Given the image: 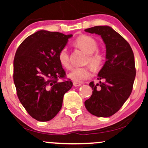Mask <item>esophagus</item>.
I'll return each instance as SVG.
<instances>
[{
	"label": "esophagus",
	"mask_w": 148,
	"mask_h": 148,
	"mask_svg": "<svg viewBox=\"0 0 148 148\" xmlns=\"http://www.w3.org/2000/svg\"><path fill=\"white\" fill-rule=\"evenodd\" d=\"M73 86L75 87H78V86H82V84H80V83H77V82H73Z\"/></svg>",
	"instance_id": "1"
}]
</instances>
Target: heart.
<instances>
[{
    "instance_id": "b5f03b06",
    "label": "heart",
    "mask_w": 148,
    "mask_h": 148,
    "mask_svg": "<svg viewBox=\"0 0 148 148\" xmlns=\"http://www.w3.org/2000/svg\"><path fill=\"white\" fill-rule=\"evenodd\" d=\"M75 45L88 54V62L93 68L100 67L104 60V56L100 52L96 51L98 44L95 39L89 36H81L75 41ZM58 58L60 64L64 68L69 69L71 63L67 48L66 47L62 48L58 53ZM92 75V71L88 67H73L68 74V77L75 82L81 83L90 78Z\"/></svg>"
}]
</instances>
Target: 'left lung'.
Instances as JSON below:
<instances>
[{
  "instance_id": "1",
  "label": "left lung",
  "mask_w": 148,
  "mask_h": 148,
  "mask_svg": "<svg viewBox=\"0 0 148 148\" xmlns=\"http://www.w3.org/2000/svg\"><path fill=\"white\" fill-rule=\"evenodd\" d=\"M100 36L106 45V62L98 74L99 84L90 83L92 95L85 101L89 112L98 117L115 114L131 94L136 70L130 45L120 34L108 25L85 29Z\"/></svg>"
}]
</instances>
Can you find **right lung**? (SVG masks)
<instances>
[{
    "instance_id": "1",
    "label": "right lung",
    "mask_w": 148,
    "mask_h": 148,
    "mask_svg": "<svg viewBox=\"0 0 148 148\" xmlns=\"http://www.w3.org/2000/svg\"><path fill=\"white\" fill-rule=\"evenodd\" d=\"M72 34L40 30L23 40L13 61V80L18 98L32 118L51 120L61 109L70 80L60 82L65 72L58 60L60 50Z\"/></svg>"
}]
</instances>
